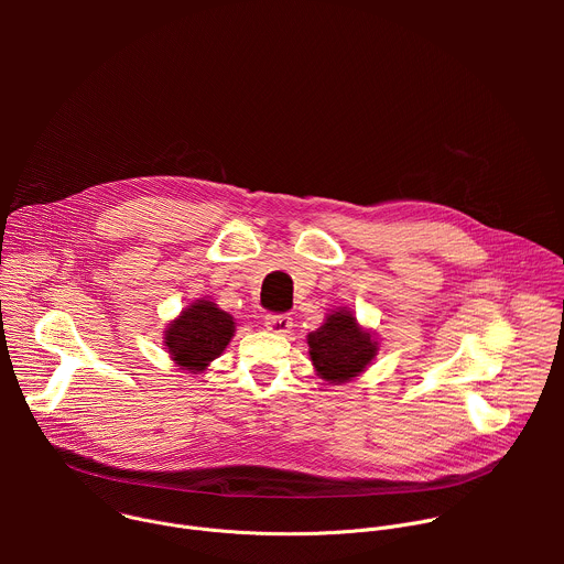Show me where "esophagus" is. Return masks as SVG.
I'll return each instance as SVG.
<instances>
[{
	"mask_svg": "<svg viewBox=\"0 0 564 564\" xmlns=\"http://www.w3.org/2000/svg\"><path fill=\"white\" fill-rule=\"evenodd\" d=\"M265 328L276 333V335H285L292 328V316L290 314H268L265 316Z\"/></svg>",
	"mask_w": 564,
	"mask_h": 564,
	"instance_id": "1",
	"label": "esophagus"
}]
</instances>
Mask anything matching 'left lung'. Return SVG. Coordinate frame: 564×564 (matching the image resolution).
<instances>
[{"label": "left lung", "instance_id": "8db88e82", "mask_svg": "<svg viewBox=\"0 0 564 564\" xmlns=\"http://www.w3.org/2000/svg\"><path fill=\"white\" fill-rule=\"evenodd\" d=\"M307 346L316 375L335 386L359 377L379 350L372 333L364 330L344 307L328 314L324 326L307 335Z\"/></svg>", "mask_w": 564, "mask_h": 564}]
</instances>
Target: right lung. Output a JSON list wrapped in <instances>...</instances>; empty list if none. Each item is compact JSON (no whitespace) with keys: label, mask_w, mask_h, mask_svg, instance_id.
<instances>
[{"label":"right lung","mask_w":564,"mask_h":564,"mask_svg":"<svg viewBox=\"0 0 564 564\" xmlns=\"http://www.w3.org/2000/svg\"><path fill=\"white\" fill-rule=\"evenodd\" d=\"M234 316L214 301L198 299L187 305L165 330V350L194 375L203 372L234 337Z\"/></svg>","instance_id":"right-lung-1"}]
</instances>
